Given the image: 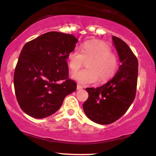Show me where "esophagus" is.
<instances>
[{"mask_svg": "<svg viewBox=\"0 0 156 156\" xmlns=\"http://www.w3.org/2000/svg\"><path fill=\"white\" fill-rule=\"evenodd\" d=\"M83 89V87H82V86L79 85V84L77 85V89H78V90H79V89Z\"/></svg>", "mask_w": 156, "mask_h": 156, "instance_id": "esophagus-1", "label": "esophagus"}]
</instances>
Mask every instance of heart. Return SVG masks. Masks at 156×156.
<instances>
[{
	"instance_id": "1",
	"label": "heart",
	"mask_w": 156,
	"mask_h": 156,
	"mask_svg": "<svg viewBox=\"0 0 156 156\" xmlns=\"http://www.w3.org/2000/svg\"><path fill=\"white\" fill-rule=\"evenodd\" d=\"M68 66L73 73L76 72L87 62L88 69L73 75V78L80 83H95L99 79L104 83L112 78L119 67L117 55L112 53L106 44L97 42H87L80 48L73 49L67 56Z\"/></svg>"
}]
</instances>
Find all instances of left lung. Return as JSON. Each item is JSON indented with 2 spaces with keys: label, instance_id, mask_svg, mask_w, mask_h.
<instances>
[{
  "label": "left lung",
  "instance_id": "8db88e82",
  "mask_svg": "<svg viewBox=\"0 0 156 156\" xmlns=\"http://www.w3.org/2000/svg\"><path fill=\"white\" fill-rule=\"evenodd\" d=\"M121 65L112 79L98 88H86L89 98L83 105L91 120L108 125L119 119L133 103L138 78V60L123 40L113 36Z\"/></svg>",
  "mask_w": 156,
  "mask_h": 156
}]
</instances>
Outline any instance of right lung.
I'll list each match as a JSON object with an SVG mask.
<instances>
[{"label":"right lung","instance_id":"right-lung-1","mask_svg":"<svg viewBox=\"0 0 156 156\" xmlns=\"http://www.w3.org/2000/svg\"><path fill=\"white\" fill-rule=\"evenodd\" d=\"M78 42L74 36L51 31L23 46L14 74L20 107L28 115L42 119L54 114L64 98L76 90L69 78L67 58Z\"/></svg>","mask_w":156,"mask_h":156}]
</instances>
